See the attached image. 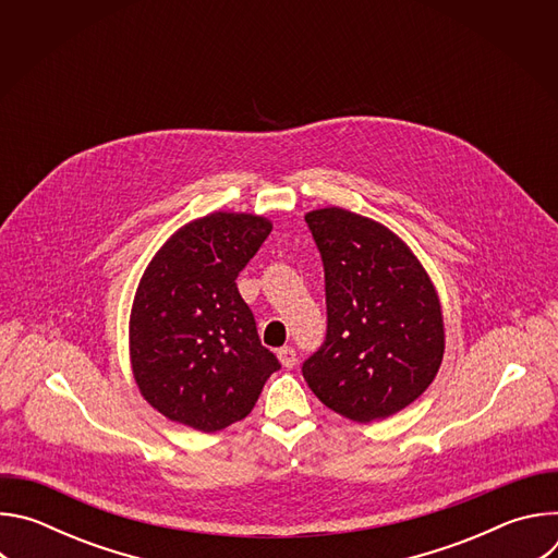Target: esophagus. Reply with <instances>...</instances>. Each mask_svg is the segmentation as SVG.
Listing matches in <instances>:
<instances>
[{"mask_svg": "<svg viewBox=\"0 0 558 558\" xmlns=\"http://www.w3.org/2000/svg\"><path fill=\"white\" fill-rule=\"evenodd\" d=\"M278 360L282 362L284 368H293L295 366V351H293V347L278 349Z\"/></svg>", "mask_w": 558, "mask_h": 558, "instance_id": "1", "label": "esophagus"}]
</instances>
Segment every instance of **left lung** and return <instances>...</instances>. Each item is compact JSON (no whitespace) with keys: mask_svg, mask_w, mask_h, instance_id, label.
Returning a JSON list of instances; mask_svg holds the SVG:
<instances>
[{"mask_svg":"<svg viewBox=\"0 0 558 558\" xmlns=\"http://www.w3.org/2000/svg\"><path fill=\"white\" fill-rule=\"evenodd\" d=\"M325 267L327 338L302 364L327 409L366 424L413 404L444 357L437 291L384 225L327 207L304 216Z\"/></svg>","mask_w":558,"mask_h":558,"instance_id":"8db88e82","label":"left lung"}]
</instances>
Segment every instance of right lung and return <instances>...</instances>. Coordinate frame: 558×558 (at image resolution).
<instances>
[{"label": "right lung", "instance_id": "1", "mask_svg": "<svg viewBox=\"0 0 558 558\" xmlns=\"http://www.w3.org/2000/svg\"><path fill=\"white\" fill-rule=\"evenodd\" d=\"M269 231L263 216L216 211L181 227L145 269L130 357L141 395L168 420L222 430L252 413L280 368L235 287Z\"/></svg>", "mask_w": 558, "mask_h": 558}]
</instances>
